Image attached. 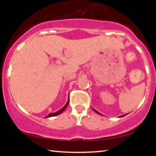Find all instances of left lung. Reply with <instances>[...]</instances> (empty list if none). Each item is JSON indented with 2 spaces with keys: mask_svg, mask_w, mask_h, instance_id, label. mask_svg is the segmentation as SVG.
I'll return each mask as SVG.
<instances>
[{
  "mask_svg": "<svg viewBox=\"0 0 156 156\" xmlns=\"http://www.w3.org/2000/svg\"><path fill=\"white\" fill-rule=\"evenodd\" d=\"M93 110H94V112H95L96 113H97V114H100V115H102L101 114H100V113H99V112H97V110H95V109H94V108H93ZM126 114L122 115V116H119V117H120V118H121V117H123V116H126Z\"/></svg>",
  "mask_w": 156,
  "mask_h": 156,
  "instance_id": "obj_1",
  "label": "left lung"
}]
</instances>
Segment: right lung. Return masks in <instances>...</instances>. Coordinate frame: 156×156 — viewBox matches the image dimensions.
Wrapping results in <instances>:
<instances>
[{
  "label": "right lung",
  "mask_w": 156,
  "mask_h": 156,
  "mask_svg": "<svg viewBox=\"0 0 156 156\" xmlns=\"http://www.w3.org/2000/svg\"><path fill=\"white\" fill-rule=\"evenodd\" d=\"M69 99H68V100H67V104H65V106H64V107L62 108L60 110L57 111V112H55V113H50V114H49V115H48V116H45V118H49V117L55 116H57V115H59V114H62V112H64V111H65V108H67V105H68V104H69Z\"/></svg>",
  "instance_id": "1"
}]
</instances>
